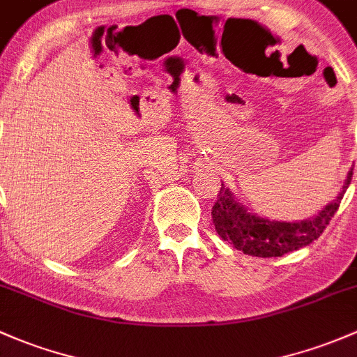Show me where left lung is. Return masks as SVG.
<instances>
[{"label":"left lung","mask_w":357,"mask_h":357,"mask_svg":"<svg viewBox=\"0 0 357 357\" xmlns=\"http://www.w3.org/2000/svg\"><path fill=\"white\" fill-rule=\"evenodd\" d=\"M352 179V169L349 171L346 185L339 197L321 210L318 215L301 222H275V220L261 219L246 212L243 205L234 200L227 188H220L217 202L212 208V220L217 234L224 241L231 243L236 250L251 257H282L289 251L307 246L321 236L325 227L332 220L333 213L339 208L344 191L347 190Z\"/></svg>","instance_id":"left-lung-1"}]
</instances>
